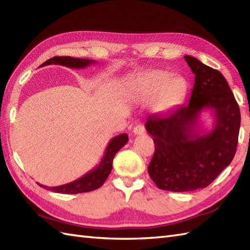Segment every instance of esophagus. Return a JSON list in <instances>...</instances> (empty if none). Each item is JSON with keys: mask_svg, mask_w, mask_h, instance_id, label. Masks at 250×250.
<instances>
[{"mask_svg": "<svg viewBox=\"0 0 250 250\" xmlns=\"http://www.w3.org/2000/svg\"><path fill=\"white\" fill-rule=\"evenodd\" d=\"M145 133V127L143 125H138L133 127V134L134 135H142Z\"/></svg>", "mask_w": 250, "mask_h": 250, "instance_id": "34e87169", "label": "esophagus"}]
</instances>
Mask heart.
I'll use <instances>...</instances> for the list:
<instances>
[{
    "instance_id": "obj_1",
    "label": "heart",
    "mask_w": 250,
    "mask_h": 250,
    "mask_svg": "<svg viewBox=\"0 0 250 250\" xmlns=\"http://www.w3.org/2000/svg\"><path fill=\"white\" fill-rule=\"evenodd\" d=\"M187 93V82L182 77H170L165 70L154 69L138 78L135 96L138 99L154 98L156 111H168L183 101Z\"/></svg>"
}]
</instances>
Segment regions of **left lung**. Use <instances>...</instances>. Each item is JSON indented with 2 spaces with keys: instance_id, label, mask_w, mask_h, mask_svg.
<instances>
[{
  "instance_id": "1",
  "label": "left lung",
  "mask_w": 250,
  "mask_h": 250,
  "mask_svg": "<svg viewBox=\"0 0 250 250\" xmlns=\"http://www.w3.org/2000/svg\"><path fill=\"white\" fill-rule=\"evenodd\" d=\"M185 60L195 76L190 100L146 121L155 144L149 175L157 188L173 192L209 186L232 162L241 125L240 107L225 77L194 57ZM208 109L214 113V127L204 132L198 120Z\"/></svg>"
}]
</instances>
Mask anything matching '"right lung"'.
Listing matches in <instances>:
<instances>
[{"label": "right lung", "instance_id": "1", "mask_svg": "<svg viewBox=\"0 0 250 250\" xmlns=\"http://www.w3.org/2000/svg\"><path fill=\"white\" fill-rule=\"evenodd\" d=\"M96 63L95 60L89 59H80V58H73V57H54L47 61L42 63L40 66L49 65V64H59V65L72 67V68H84L91 64ZM127 135L125 133L120 134L118 136L113 137L110 143H108L104 154L101 158V162L97 167L94 168L86 174L81 176L78 180L70 182L65 185L57 187H46L38 183L40 187L47 189L49 191L56 192V193H63V194H76L82 193V192H88L98 189L101 187L107 176L110 175L112 167H113V159L116 153L123 148V146L127 143Z\"/></svg>", "mask_w": 250, "mask_h": 250}]
</instances>
